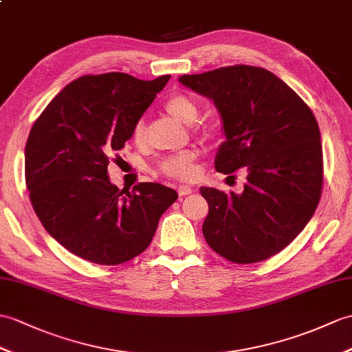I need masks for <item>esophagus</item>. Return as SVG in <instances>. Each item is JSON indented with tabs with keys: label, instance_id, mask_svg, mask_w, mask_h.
Instances as JSON below:
<instances>
[{
	"label": "esophagus",
	"instance_id": "1",
	"mask_svg": "<svg viewBox=\"0 0 352 352\" xmlns=\"http://www.w3.org/2000/svg\"><path fill=\"white\" fill-rule=\"evenodd\" d=\"M193 192V189H192V187L190 186H179L178 187V195L179 196H186V195H190Z\"/></svg>",
	"mask_w": 352,
	"mask_h": 352
}]
</instances>
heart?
<instances>
[{
	"label": "heart",
	"mask_w": 352,
	"mask_h": 352,
	"mask_svg": "<svg viewBox=\"0 0 352 352\" xmlns=\"http://www.w3.org/2000/svg\"><path fill=\"white\" fill-rule=\"evenodd\" d=\"M165 111L170 117H174L175 120L182 122H186V124H192V122H195L199 117V104L196 103L192 97L182 93L173 94L169 97L165 102ZM206 132L210 135L211 130L207 129ZM145 133V121L139 120L132 130L133 141L136 144L142 142ZM198 159L199 153L195 150H187L183 153L174 154V156H169L162 162L159 173L175 179H192L199 173Z\"/></svg>",
	"instance_id": "obj_1"
}]
</instances>
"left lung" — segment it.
<instances>
[{
  "label": "left lung",
  "mask_w": 352,
  "mask_h": 352,
  "mask_svg": "<svg viewBox=\"0 0 352 352\" xmlns=\"http://www.w3.org/2000/svg\"><path fill=\"white\" fill-rule=\"evenodd\" d=\"M179 82L214 102L226 141L214 166L248 168L243 193L201 187L208 202L202 234L235 264L272 258L305 230L320 204L324 163L316 118L303 99L263 67L228 65Z\"/></svg>",
  "instance_id": "obj_1"
}]
</instances>
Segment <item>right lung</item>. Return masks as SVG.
I'll return each mask as SVG.
<instances>
[{
    "mask_svg": "<svg viewBox=\"0 0 352 352\" xmlns=\"http://www.w3.org/2000/svg\"><path fill=\"white\" fill-rule=\"evenodd\" d=\"M120 72L85 75L56 94L36 120L25 146V182L37 217L73 255L118 265L142 253L159 219L177 201L174 189L111 184L108 165L169 80Z\"/></svg>",
    "mask_w": 352,
    "mask_h": 352,
    "instance_id": "1",
    "label": "right lung"
}]
</instances>
